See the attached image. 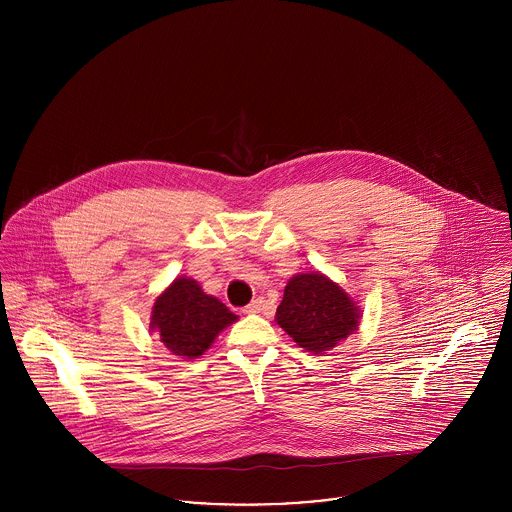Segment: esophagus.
<instances>
[{
    "mask_svg": "<svg viewBox=\"0 0 512 512\" xmlns=\"http://www.w3.org/2000/svg\"><path fill=\"white\" fill-rule=\"evenodd\" d=\"M262 307H264V299H262V297H256V299H252V301L244 307V311H246V313H260Z\"/></svg>",
    "mask_w": 512,
    "mask_h": 512,
    "instance_id": "obj_1",
    "label": "esophagus"
}]
</instances>
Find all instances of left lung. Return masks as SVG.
<instances>
[{"label": "left lung", "instance_id": "obj_1", "mask_svg": "<svg viewBox=\"0 0 512 512\" xmlns=\"http://www.w3.org/2000/svg\"><path fill=\"white\" fill-rule=\"evenodd\" d=\"M276 321L299 347L319 355L359 327V311L337 284L313 272L288 282Z\"/></svg>", "mask_w": 512, "mask_h": 512}]
</instances>
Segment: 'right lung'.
<instances>
[{
    "mask_svg": "<svg viewBox=\"0 0 512 512\" xmlns=\"http://www.w3.org/2000/svg\"><path fill=\"white\" fill-rule=\"evenodd\" d=\"M232 321L236 315L191 278H177L155 299L151 313V329L159 333L163 345L187 359L203 355Z\"/></svg>",
    "mask_w": 512,
    "mask_h": 512,
    "instance_id": "right-lung-1",
    "label": "right lung"
}]
</instances>
